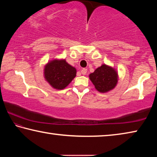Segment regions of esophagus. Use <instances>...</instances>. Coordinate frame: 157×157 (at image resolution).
I'll list each match as a JSON object with an SVG mask.
<instances>
[{
    "label": "esophagus",
    "mask_w": 157,
    "mask_h": 157,
    "mask_svg": "<svg viewBox=\"0 0 157 157\" xmlns=\"http://www.w3.org/2000/svg\"><path fill=\"white\" fill-rule=\"evenodd\" d=\"M87 72V69L86 68H82L81 70V73L82 75H86Z\"/></svg>",
    "instance_id": "esophagus-1"
}]
</instances>
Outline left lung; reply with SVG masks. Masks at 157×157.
<instances>
[{
    "mask_svg": "<svg viewBox=\"0 0 157 157\" xmlns=\"http://www.w3.org/2000/svg\"><path fill=\"white\" fill-rule=\"evenodd\" d=\"M89 78L98 91L106 93L116 86L118 82V73L114 68L103 64L90 74Z\"/></svg>",
    "mask_w": 157,
    "mask_h": 157,
    "instance_id": "1",
    "label": "left lung"
}]
</instances>
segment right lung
I'll use <instances>...</instances> for the list:
<instances>
[{
    "mask_svg": "<svg viewBox=\"0 0 157 157\" xmlns=\"http://www.w3.org/2000/svg\"><path fill=\"white\" fill-rule=\"evenodd\" d=\"M76 76V69L65 59H54L47 63L44 68L46 81L56 89H63Z\"/></svg>",
    "mask_w": 157,
    "mask_h": 157,
    "instance_id": "1",
    "label": "right lung"
}]
</instances>
